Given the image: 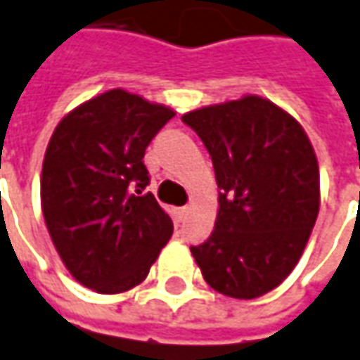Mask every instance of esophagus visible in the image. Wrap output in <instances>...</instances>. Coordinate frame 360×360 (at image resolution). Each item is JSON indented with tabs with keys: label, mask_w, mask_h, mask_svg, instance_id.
Masks as SVG:
<instances>
[{
	"label": "esophagus",
	"mask_w": 360,
	"mask_h": 360,
	"mask_svg": "<svg viewBox=\"0 0 360 360\" xmlns=\"http://www.w3.org/2000/svg\"><path fill=\"white\" fill-rule=\"evenodd\" d=\"M187 214H189V207H181V209H177V222H185Z\"/></svg>",
	"instance_id": "esophagus-1"
}]
</instances>
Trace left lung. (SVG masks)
Here are the masks:
<instances>
[{
  "label": "left lung",
  "mask_w": 360,
  "mask_h": 360,
  "mask_svg": "<svg viewBox=\"0 0 360 360\" xmlns=\"http://www.w3.org/2000/svg\"><path fill=\"white\" fill-rule=\"evenodd\" d=\"M211 153L214 231L191 254L212 290L236 300L272 292L292 274L319 212V165L302 124L266 98L183 114Z\"/></svg>",
  "instance_id": "1"
}]
</instances>
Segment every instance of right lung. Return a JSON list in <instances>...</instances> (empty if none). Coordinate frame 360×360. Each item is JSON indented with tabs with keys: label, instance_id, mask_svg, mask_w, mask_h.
<instances>
[{
	"label": "right lung",
	"instance_id": "add662e5",
	"mask_svg": "<svg viewBox=\"0 0 360 360\" xmlns=\"http://www.w3.org/2000/svg\"><path fill=\"white\" fill-rule=\"evenodd\" d=\"M175 112L114 88L68 112L41 173L46 231L72 278L98 293L146 280L173 234L151 193L143 155Z\"/></svg>",
	"mask_w": 360,
	"mask_h": 360
}]
</instances>
